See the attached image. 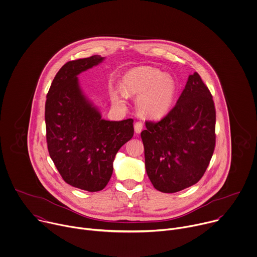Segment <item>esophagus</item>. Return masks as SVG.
I'll list each match as a JSON object with an SVG mask.
<instances>
[{"mask_svg":"<svg viewBox=\"0 0 257 257\" xmlns=\"http://www.w3.org/2000/svg\"><path fill=\"white\" fill-rule=\"evenodd\" d=\"M143 126H144V124H143L142 121H137L135 123V132H136V134H140L143 131Z\"/></svg>","mask_w":257,"mask_h":257,"instance_id":"esophagus-1","label":"esophagus"}]
</instances>
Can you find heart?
I'll return each instance as SVG.
<instances>
[{
	"label": "heart",
	"mask_w": 257,
	"mask_h": 257,
	"mask_svg": "<svg viewBox=\"0 0 257 257\" xmlns=\"http://www.w3.org/2000/svg\"><path fill=\"white\" fill-rule=\"evenodd\" d=\"M123 89L126 93L140 96L139 109L149 117L160 118L171 109L175 94V80L159 69L144 66L130 71L123 78ZM114 100L121 102L122 91H113Z\"/></svg>",
	"instance_id": "b5f03b06"
}]
</instances>
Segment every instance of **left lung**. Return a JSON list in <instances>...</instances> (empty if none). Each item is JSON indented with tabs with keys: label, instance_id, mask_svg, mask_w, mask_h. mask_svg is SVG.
<instances>
[{
	"label": "left lung",
	"instance_id": "8db88e82",
	"mask_svg": "<svg viewBox=\"0 0 257 257\" xmlns=\"http://www.w3.org/2000/svg\"><path fill=\"white\" fill-rule=\"evenodd\" d=\"M216 110L213 96L195 72L176 105L159 121H146L141 137L147 174L163 193H176L199 182L214 153Z\"/></svg>",
	"mask_w": 257,
	"mask_h": 257
}]
</instances>
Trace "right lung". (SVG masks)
I'll list each match as a JSON object with an SVG mask.
<instances>
[{"instance_id": "add662e5", "label": "right lung", "mask_w": 257, "mask_h": 257, "mask_svg": "<svg viewBox=\"0 0 257 257\" xmlns=\"http://www.w3.org/2000/svg\"><path fill=\"white\" fill-rule=\"evenodd\" d=\"M103 59L93 55L65 63L55 75L45 102L50 158L67 184L88 192L107 185L116 153L134 136L133 118L101 119L78 85L77 75Z\"/></svg>"}]
</instances>
